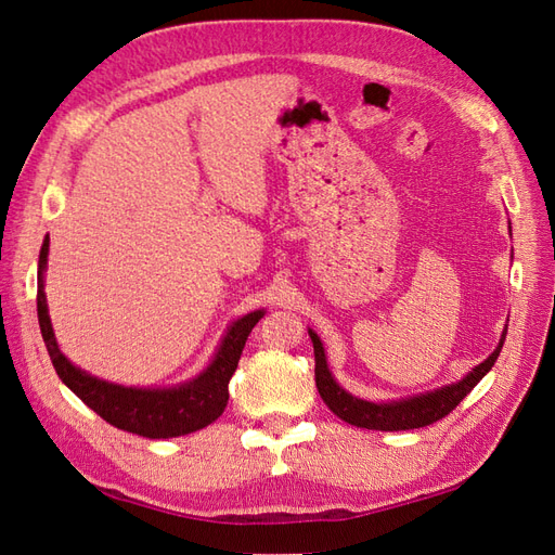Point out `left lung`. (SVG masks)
Returning <instances> with one entry per match:
<instances>
[{
	"instance_id": "1",
	"label": "left lung",
	"mask_w": 555,
	"mask_h": 555,
	"mask_svg": "<svg viewBox=\"0 0 555 555\" xmlns=\"http://www.w3.org/2000/svg\"><path fill=\"white\" fill-rule=\"evenodd\" d=\"M308 333H310V340L314 347L317 389L335 416H340L343 422H347L351 426L367 428V430H412V428H424V426L440 422L442 416H447L469 391L475 389L479 379L495 365L502 343H505L507 326H505V331H502V338H500L498 347L493 349V354L486 361H481L479 365H475L463 379L440 386V389H435V391H426V393L400 398V400H389V402H371V400H363V398H357L349 391H345L328 371L322 340L317 338V333L312 328H308Z\"/></svg>"
}]
</instances>
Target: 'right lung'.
<instances>
[{
    "label": "right lung",
    "mask_w": 555,
    "mask_h": 555,
    "mask_svg": "<svg viewBox=\"0 0 555 555\" xmlns=\"http://www.w3.org/2000/svg\"><path fill=\"white\" fill-rule=\"evenodd\" d=\"M48 243L50 241L46 238L39 251L37 312L46 349L60 379L69 386L90 410L102 416L104 422L120 430L137 433L141 438H178V435H188L212 424L227 408L229 379L236 373L247 335L263 317V310H255L236 319V322L227 328L224 338L220 347H217L206 371L198 373L190 382L169 386V389H143V386H122L99 379L86 371H80V367H76L66 359L55 340L43 292Z\"/></svg>",
    "instance_id": "obj_1"
}]
</instances>
